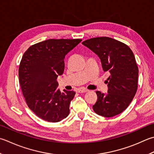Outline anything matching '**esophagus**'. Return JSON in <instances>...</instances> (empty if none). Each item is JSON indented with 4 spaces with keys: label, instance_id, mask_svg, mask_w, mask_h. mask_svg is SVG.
Segmentation results:
<instances>
[{
    "label": "esophagus",
    "instance_id": "esophagus-1",
    "mask_svg": "<svg viewBox=\"0 0 154 154\" xmlns=\"http://www.w3.org/2000/svg\"><path fill=\"white\" fill-rule=\"evenodd\" d=\"M78 93H85L88 91V90L85 89H82V88H80V89H78L77 91Z\"/></svg>",
    "mask_w": 154,
    "mask_h": 154
}]
</instances>
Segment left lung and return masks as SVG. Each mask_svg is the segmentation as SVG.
Segmentation results:
<instances>
[{"instance_id": "obj_1", "label": "left lung", "mask_w": 154, "mask_h": 154, "mask_svg": "<svg viewBox=\"0 0 154 154\" xmlns=\"http://www.w3.org/2000/svg\"><path fill=\"white\" fill-rule=\"evenodd\" d=\"M101 59L104 71L109 72L107 93L96 91L93 109L99 116L111 117L122 113L130 104L137 89L138 67L127 45L110 37H96L83 41Z\"/></svg>"}]
</instances>
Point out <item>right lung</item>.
Listing matches in <instances>:
<instances>
[{
  "instance_id": "1",
  "label": "right lung",
  "mask_w": 154,
  "mask_h": 154,
  "mask_svg": "<svg viewBox=\"0 0 154 154\" xmlns=\"http://www.w3.org/2000/svg\"><path fill=\"white\" fill-rule=\"evenodd\" d=\"M81 41L49 39L24 53L19 69L21 90L29 109L41 119L55 123L69 116L75 92H61L57 79L64 71L65 55Z\"/></svg>"
}]
</instances>
